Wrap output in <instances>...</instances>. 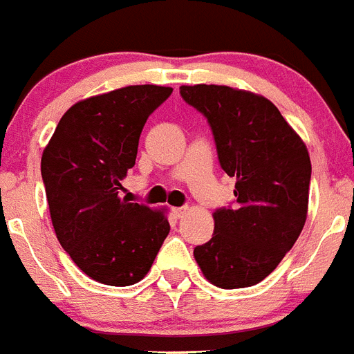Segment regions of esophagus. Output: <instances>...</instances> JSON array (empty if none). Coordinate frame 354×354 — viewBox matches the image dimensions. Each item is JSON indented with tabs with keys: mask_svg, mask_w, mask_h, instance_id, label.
Returning a JSON list of instances; mask_svg holds the SVG:
<instances>
[{
	"mask_svg": "<svg viewBox=\"0 0 354 354\" xmlns=\"http://www.w3.org/2000/svg\"><path fill=\"white\" fill-rule=\"evenodd\" d=\"M187 212V207H178V208H173V215L176 217V219H180V217H183V214Z\"/></svg>",
	"mask_w": 354,
	"mask_h": 354,
	"instance_id": "esophagus-1",
	"label": "esophagus"
}]
</instances>
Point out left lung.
<instances>
[{"label": "left lung", "mask_w": 354, "mask_h": 354, "mask_svg": "<svg viewBox=\"0 0 354 354\" xmlns=\"http://www.w3.org/2000/svg\"><path fill=\"white\" fill-rule=\"evenodd\" d=\"M180 96L205 115L235 201L214 212L208 242L194 248L205 278L221 288L260 283L305 226L312 164L306 146L269 100L226 85H183Z\"/></svg>", "instance_id": "obj_1"}]
</instances>
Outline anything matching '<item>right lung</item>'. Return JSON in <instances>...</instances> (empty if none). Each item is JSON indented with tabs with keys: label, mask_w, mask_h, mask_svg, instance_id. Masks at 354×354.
<instances>
[{
	"label": "right lung",
	"mask_w": 354,
	"mask_h": 354,
	"mask_svg": "<svg viewBox=\"0 0 354 354\" xmlns=\"http://www.w3.org/2000/svg\"><path fill=\"white\" fill-rule=\"evenodd\" d=\"M171 87L130 85L73 104L41 160L55 233L88 278L128 287L151 269L169 235L164 212L121 199L147 118Z\"/></svg>",
	"instance_id": "1"
}]
</instances>
